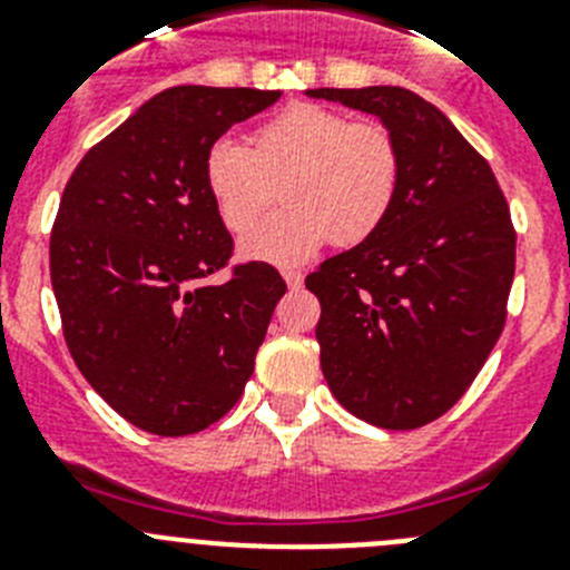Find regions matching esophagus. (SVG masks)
<instances>
[{"instance_id": "34e87169", "label": "esophagus", "mask_w": 570, "mask_h": 570, "mask_svg": "<svg viewBox=\"0 0 570 570\" xmlns=\"http://www.w3.org/2000/svg\"><path fill=\"white\" fill-rule=\"evenodd\" d=\"M282 279L288 282V288H302V282H305V274L302 271H282Z\"/></svg>"}]
</instances>
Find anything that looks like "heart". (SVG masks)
Masks as SVG:
<instances>
[{"label": "heart", "instance_id": "b5f03b06", "mask_svg": "<svg viewBox=\"0 0 570 570\" xmlns=\"http://www.w3.org/2000/svg\"><path fill=\"white\" fill-rule=\"evenodd\" d=\"M402 159L380 122L299 102L254 134V148L223 136L205 154V185L225 228L242 234L276 199L288 208L256 225L239 250L245 259L299 265L325 242L356 245L394 208Z\"/></svg>", "mask_w": 570, "mask_h": 570}]
</instances>
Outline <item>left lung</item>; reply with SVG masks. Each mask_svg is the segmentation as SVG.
I'll return each instance as SVG.
<instances>
[{
  "instance_id": "8db88e82",
  "label": "left lung",
  "mask_w": 570,
  "mask_h": 570,
  "mask_svg": "<svg viewBox=\"0 0 570 570\" xmlns=\"http://www.w3.org/2000/svg\"><path fill=\"white\" fill-rule=\"evenodd\" d=\"M305 94L376 116L402 159L385 223L305 279L322 305V374L371 425H428L465 394L505 325L517 259L505 196L491 165L414 90Z\"/></svg>"
}]
</instances>
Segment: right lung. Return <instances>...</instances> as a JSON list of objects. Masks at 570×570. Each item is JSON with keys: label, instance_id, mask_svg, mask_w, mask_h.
<instances>
[{"label": "right lung", "instance_id": "right-lung-1", "mask_svg": "<svg viewBox=\"0 0 570 570\" xmlns=\"http://www.w3.org/2000/svg\"><path fill=\"white\" fill-rule=\"evenodd\" d=\"M279 90L179 85L85 154L50 234V282L70 356L148 434L223 420L254 374L285 282L265 262L208 282L234 250L205 154Z\"/></svg>", "mask_w": 570, "mask_h": 570}]
</instances>
